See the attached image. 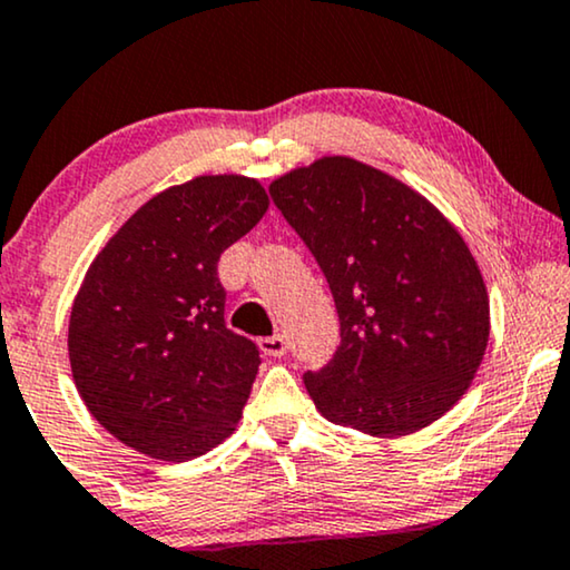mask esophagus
<instances>
[{
    "mask_svg": "<svg viewBox=\"0 0 570 570\" xmlns=\"http://www.w3.org/2000/svg\"><path fill=\"white\" fill-rule=\"evenodd\" d=\"M261 350L265 352V355H271V357H284L286 350H289V342H286L284 334L265 336V338H261Z\"/></svg>",
    "mask_w": 570,
    "mask_h": 570,
    "instance_id": "esophagus-1",
    "label": "esophagus"
}]
</instances>
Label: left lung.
I'll return each mask as SVG.
<instances>
[{
    "mask_svg": "<svg viewBox=\"0 0 570 570\" xmlns=\"http://www.w3.org/2000/svg\"><path fill=\"white\" fill-rule=\"evenodd\" d=\"M271 197L336 302V355L305 373L321 415L381 439L442 417L489 342L487 286L458 228L426 197L352 157L286 173Z\"/></svg>",
    "mask_w": 570,
    "mask_h": 570,
    "instance_id": "8db88e82",
    "label": "left lung"
}]
</instances>
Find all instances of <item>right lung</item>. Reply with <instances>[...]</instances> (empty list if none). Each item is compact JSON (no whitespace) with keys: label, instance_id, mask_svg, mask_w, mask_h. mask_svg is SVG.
Wrapping results in <instances>:
<instances>
[{"label":"right lung","instance_id":"obj_1","mask_svg":"<svg viewBox=\"0 0 570 570\" xmlns=\"http://www.w3.org/2000/svg\"><path fill=\"white\" fill-rule=\"evenodd\" d=\"M268 210L247 176H197L141 205L86 271L68 355L83 405L115 439L184 463L232 436L261 368L226 328L220 255Z\"/></svg>","mask_w":570,"mask_h":570}]
</instances>
